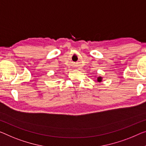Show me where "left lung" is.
Instances as JSON below:
<instances>
[{
    "instance_id": "8db88e82",
    "label": "left lung",
    "mask_w": 146,
    "mask_h": 146,
    "mask_svg": "<svg viewBox=\"0 0 146 146\" xmlns=\"http://www.w3.org/2000/svg\"><path fill=\"white\" fill-rule=\"evenodd\" d=\"M97 82H102V77L101 76H99V77H97V79H96Z\"/></svg>"
}]
</instances>
